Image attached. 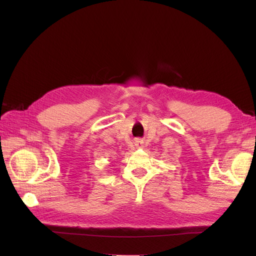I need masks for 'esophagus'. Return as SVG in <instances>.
I'll list each match as a JSON object with an SVG mask.
<instances>
[{"instance_id": "esophagus-1", "label": "esophagus", "mask_w": 256, "mask_h": 256, "mask_svg": "<svg viewBox=\"0 0 256 256\" xmlns=\"http://www.w3.org/2000/svg\"><path fill=\"white\" fill-rule=\"evenodd\" d=\"M136 148H143L144 142L142 140H136Z\"/></svg>"}]
</instances>
